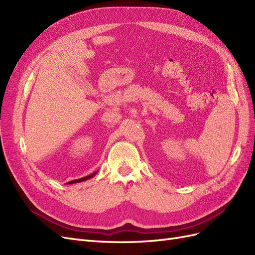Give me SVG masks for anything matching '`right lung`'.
<instances>
[{"instance_id":"right-lung-1","label":"right lung","mask_w":255,"mask_h":255,"mask_svg":"<svg viewBox=\"0 0 255 255\" xmlns=\"http://www.w3.org/2000/svg\"><path fill=\"white\" fill-rule=\"evenodd\" d=\"M96 173H97V172H95V173H92V174H90V175H88V176H85V177H82V179H79V180H74V181H71V182H69V183H67V184H73V183H79V182H83V181H86V180L90 179V177H92V176H94V175H95Z\"/></svg>"}]
</instances>
